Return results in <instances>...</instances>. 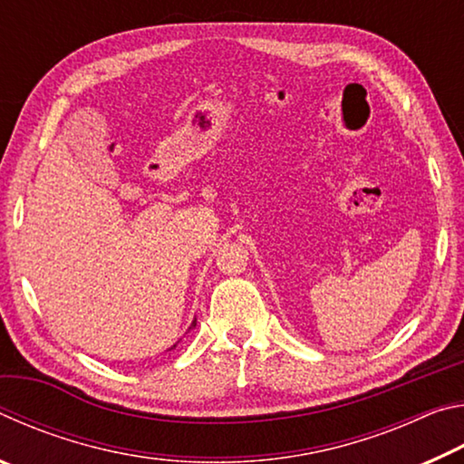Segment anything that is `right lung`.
<instances>
[{
  "label": "right lung",
  "instance_id": "1",
  "mask_svg": "<svg viewBox=\"0 0 464 464\" xmlns=\"http://www.w3.org/2000/svg\"><path fill=\"white\" fill-rule=\"evenodd\" d=\"M192 327H196V319L192 321V325H190V329H192ZM176 345H178V343H174V345H171V348H169V350H174V348H176Z\"/></svg>",
  "mask_w": 464,
  "mask_h": 464
}]
</instances>
